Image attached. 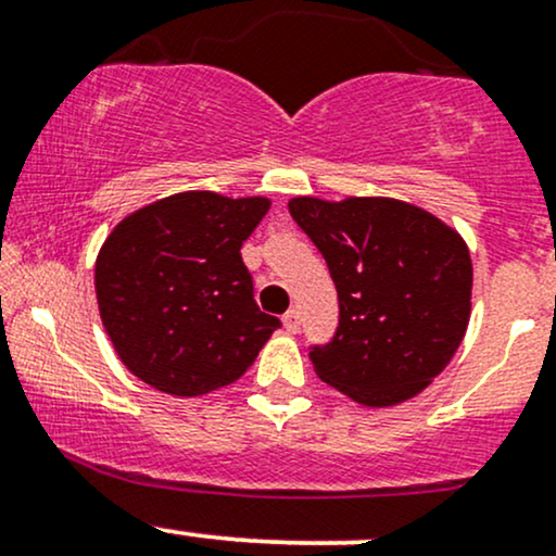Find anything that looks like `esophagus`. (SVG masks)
<instances>
[{"label":"esophagus","instance_id":"obj_1","mask_svg":"<svg viewBox=\"0 0 556 556\" xmlns=\"http://www.w3.org/2000/svg\"><path fill=\"white\" fill-rule=\"evenodd\" d=\"M282 324H285V329L290 331V334H298V331H300V314H298V311L295 308L287 311Z\"/></svg>","mask_w":556,"mask_h":556}]
</instances>
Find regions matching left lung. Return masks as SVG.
Listing matches in <instances>:
<instances>
[{"mask_svg": "<svg viewBox=\"0 0 556 556\" xmlns=\"http://www.w3.org/2000/svg\"><path fill=\"white\" fill-rule=\"evenodd\" d=\"M292 219L327 261L340 327L311 348L318 379L368 407L416 397L460 348L473 264L442 219L397 198L300 195Z\"/></svg>", "mask_w": 556, "mask_h": 556, "instance_id": "left-lung-1", "label": "left lung"}]
</instances>
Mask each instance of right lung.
<instances>
[{
    "label": "right lung",
    "instance_id": "1",
    "mask_svg": "<svg viewBox=\"0 0 556 556\" xmlns=\"http://www.w3.org/2000/svg\"><path fill=\"white\" fill-rule=\"evenodd\" d=\"M269 198L188 190L112 229L96 258L101 324L127 371L159 392L198 397L232 384L279 318L253 300L242 242Z\"/></svg>",
    "mask_w": 556,
    "mask_h": 556
}]
</instances>
